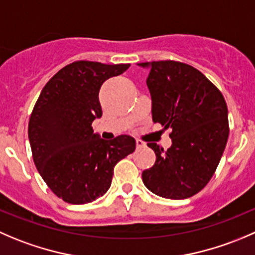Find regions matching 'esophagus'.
<instances>
[{
  "label": "esophagus",
  "mask_w": 255,
  "mask_h": 255,
  "mask_svg": "<svg viewBox=\"0 0 255 255\" xmlns=\"http://www.w3.org/2000/svg\"><path fill=\"white\" fill-rule=\"evenodd\" d=\"M135 144H137V148H143V147H145V143L143 142L142 139H137V140H135Z\"/></svg>",
  "instance_id": "obj_1"
}]
</instances>
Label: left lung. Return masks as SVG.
<instances>
[{
    "instance_id": "obj_1",
    "label": "left lung",
    "mask_w": 255,
    "mask_h": 255,
    "mask_svg": "<svg viewBox=\"0 0 255 255\" xmlns=\"http://www.w3.org/2000/svg\"><path fill=\"white\" fill-rule=\"evenodd\" d=\"M139 66L149 70L153 122L172 128L167 150L147 143L155 163L143 170V183L163 198H189L208 184L223 155L229 135L226 100L201 71L187 63L169 59Z\"/></svg>"
}]
</instances>
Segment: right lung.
<instances>
[{
  "label": "right lung",
  "instance_id": "1",
  "mask_svg": "<svg viewBox=\"0 0 255 255\" xmlns=\"http://www.w3.org/2000/svg\"><path fill=\"white\" fill-rule=\"evenodd\" d=\"M129 66L73 62L46 83L34 105L28 122L33 162L49 189L67 203L86 204L102 197L115 165L134 152L130 135L106 140L92 128L102 116L101 86Z\"/></svg>",
  "mask_w": 255,
  "mask_h": 255
}]
</instances>
